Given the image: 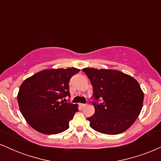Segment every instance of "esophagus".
Instances as JSON below:
<instances>
[{
    "label": "esophagus",
    "mask_w": 161,
    "mask_h": 161,
    "mask_svg": "<svg viewBox=\"0 0 161 161\" xmlns=\"http://www.w3.org/2000/svg\"><path fill=\"white\" fill-rule=\"evenodd\" d=\"M79 105H80L81 108H85V107L86 106V104H80Z\"/></svg>",
    "instance_id": "34e87169"
}]
</instances>
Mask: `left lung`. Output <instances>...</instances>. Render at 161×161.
<instances>
[{
    "label": "left lung",
    "instance_id": "obj_1",
    "mask_svg": "<svg viewBox=\"0 0 161 161\" xmlns=\"http://www.w3.org/2000/svg\"><path fill=\"white\" fill-rule=\"evenodd\" d=\"M93 86L95 114L87 118L90 126L101 133L117 135L134 123L141 113L144 92L136 79L116 69H82Z\"/></svg>",
    "mask_w": 161,
    "mask_h": 161
}]
</instances>
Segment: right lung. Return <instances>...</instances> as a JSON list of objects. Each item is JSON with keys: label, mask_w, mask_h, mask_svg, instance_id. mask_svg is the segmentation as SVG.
<instances>
[{"label": "right lung", "mask_w": 161, "mask_h": 161, "mask_svg": "<svg viewBox=\"0 0 161 161\" xmlns=\"http://www.w3.org/2000/svg\"><path fill=\"white\" fill-rule=\"evenodd\" d=\"M75 67L47 69L23 81L17 95L22 115L37 132L54 135L69 129V123L79 110L78 104L63 100L69 96V82L79 72Z\"/></svg>", "instance_id": "obj_1"}]
</instances>
